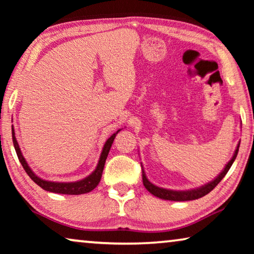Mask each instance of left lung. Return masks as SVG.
I'll return each mask as SVG.
<instances>
[{"label": "left lung", "instance_id": "left-lung-1", "mask_svg": "<svg viewBox=\"0 0 254 254\" xmlns=\"http://www.w3.org/2000/svg\"><path fill=\"white\" fill-rule=\"evenodd\" d=\"M238 148H239V144L237 145V147H236V151L234 153L233 158H231L230 161L227 163V166L224 167V169L221 171L220 175H217L216 178H214L212 182H209V183L202 185V187L193 189V190L174 191V190H168V189L156 187V185L152 184L151 182L147 180L144 169H142V183H144V187L146 188V190H147L148 192H151L153 195H155V197H158L160 199L171 200V201H188V200L199 199V198L203 197V195H206L207 193H209V192L212 191L213 189L215 188L221 181H222V178L226 176L227 173L230 169V167L233 166L236 156H237Z\"/></svg>", "mask_w": 254, "mask_h": 254}]
</instances>
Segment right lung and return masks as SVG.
I'll list each match as a JSON object with an SVG mask.
<instances>
[{"mask_svg": "<svg viewBox=\"0 0 254 254\" xmlns=\"http://www.w3.org/2000/svg\"><path fill=\"white\" fill-rule=\"evenodd\" d=\"M11 131H12V141H13V146H15L17 156H18V159L21 163V166H23V168H24V170L26 171V174L31 177V180L33 181L35 184H38L39 187L44 189V190L49 191V192H54V193L83 194V193H87V192H91L92 190H94V189L98 187L99 182H100V180H101L103 167H105L106 159H107V156H108L110 147H112L113 141H114V139H115L116 134L119 133L121 130L116 131L113 135H110L109 139H107L106 144L102 148L101 155H100L98 166H96L95 170L93 171L90 176H87L86 178H84V180H81V181L70 182V183H59V182L45 181V180H42V178L38 177L37 175L32 171L31 168L28 167L26 160L24 159L23 154H21L19 145H18V142H17V139L15 137V130H13V127L11 128Z\"/></svg>", "mask_w": 254, "mask_h": 254, "instance_id": "1", "label": "right lung"}]
</instances>
